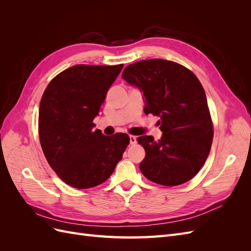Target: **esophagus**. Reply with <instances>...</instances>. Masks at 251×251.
<instances>
[{
  "mask_svg": "<svg viewBox=\"0 0 251 251\" xmlns=\"http://www.w3.org/2000/svg\"><path fill=\"white\" fill-rule=\"evenodd\" d=\"M137 142V138H136V136H130V144H135Z\"/></svg>",
  "mask_w": 251,
  "mask_h": 251,
  "instance_id": "obj_1",
  "label": "esophagus"
}]
</instances>
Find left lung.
Listing matches in <instances>:
<instances>
[{"instance_id":"obj_1","label":"left lung","mask_w":251,"mask_h":251,"mask_svg":"<svg viewBox=\"0 0 251 251\" xmlns=\"http://www.w3.org/2000/svg\"><path fill=\"white\" fill-rule=\"evenodd\" d=\"M121 77L142 93L144 113L160 118V139L148 135L137 138L146 151L141 173L165 186L194 178L206 161L214 136L199 79L185 67L161 58L128 65Z\"/></svg>"}]
</instances>
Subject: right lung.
Here are the masks:
<instances>
[{"label":"right lung","instance_id":"1","mask_svg":"<svg viewBox=\"0 0 251 251\" xmlns=\"http://www.w3.org/2000/svg\"><path fill=\"white\" fill-rule=\"evenodd\" d=\"M124 65H76L59 73L40 103L39 133L51 169L75 188L101 184L115 170L130 142L126 134L94 131L105 94Z\"/></svg>","mask_w":251,"mask_h":251}]
</instances>
